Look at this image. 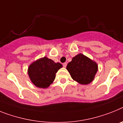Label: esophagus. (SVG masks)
<instances>
[{
    "mask_svg": "<svg viewBox=\"0 0 123 123\" xmlns=\"http://www.w3.org/2000/svg\"><path fill=\"white\" fill-rule=\"evenodd\" d=\"M63 67L64 68H66V66H67V63L66 62H64V63H63Z\"/></svg>",
    "mask_w": 123,
    "mask_h": 123,
    "instance_id": "esophagus-1",
    "label": "esophagus"
}]
</instances>
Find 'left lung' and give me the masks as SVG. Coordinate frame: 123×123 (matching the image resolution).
<instances>
[{"label":"left lung","mask_w":123,"mask_h":123,"mask_svg":"<svg viewBox=\"0 0 123 123\" xmlns=\"http://www.w3.org/2000/svg\"><path fill=\"white\" fill-rule=\"evenodd\" d=\"M66 69L74 81L79 84H88L94 78L98 71V65L84 55L79 54L68 63Z\"/></svg>","instance_id":"1"}]
</instances>
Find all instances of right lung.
<instances>
[{
    "instance_id": "right-lung-1",
    "label": "right lung",
    "mask_w": 123,
    "mask_h": 123,
    "mask_svg": "<svg viewBox=\"0 0 123 123\" xmlns=\"http://www.w3.org/2000/svg\"><path fill=\"white\" fill-rule=\"evenodd\" d=\"M62 65L54 62L52 60L44 57L30 65L28 74L30 79L36 86L46 88L52 84L55 79V73Z\"/></svg>"
}]
</instances>
